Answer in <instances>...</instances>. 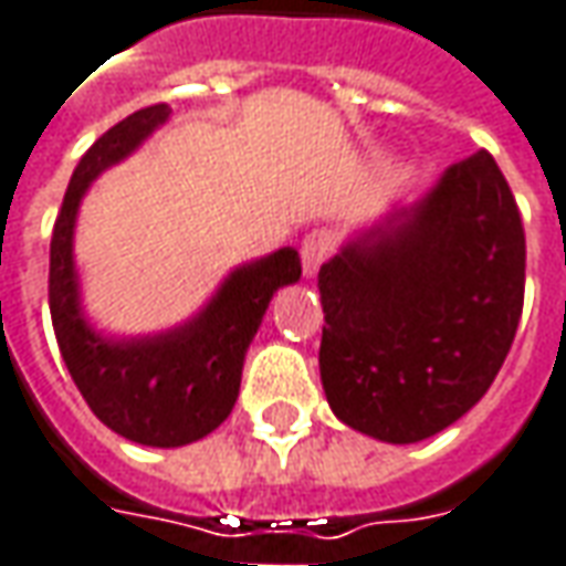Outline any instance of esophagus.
<instances>
[{"instance_id": "obj_1", "label": "esophagus", "mask_w": 566, "mask_h": 566, "mask_svg": "<svg viewBox=\"0 0 566 566\" xmlns=\"http://www.w3.org/2000/svg\"><path fill=\"white\" fill-rule=\"evenodd\" d=\"M332 247H335V238H332L328 231H313V234H306V238H303L301 263H303V275H306V279H313V275L319 272V265L328 260Z\"/></svg>"}]
</instances>
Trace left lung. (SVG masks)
<instances>
[{"label":"left lung","mask_w":566,"mask_h":566,"mask_svg":"<svg viewBox=\"0 0 566 566\" xmlns=\"http://www.w3.org/2000/svg\"><path fill=\"white\" fill-rule=\"evenodd\" d=\"M523 282L514 193L482 149L319 269V373L335 417L388 444L458 422L514 344Z\"/></svg>","instance_id":"8db88e82"}]
</instances>
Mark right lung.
Segmentation results:
<instances>
[{"mask_svg": "<svg viewBox=\"0 0 566 566\" xmlns=\"http://www.w3.org/2000/svg\"><path fill=\"white\" fill-rule=\"evenodd\" d=\"M166 103L147 106L84 153L62 200L50 244V313L55 342L90 410L122 439L147 448H181L219 429L241 391L247 347L269 301L301 279V256L282 247L224 275L203 310L153 335H106L84 313L74 263L77 209L106 168L125 163L153 130L166 125Z\"/></svg>", "mask_w": 566, "mask_h": 566, "instance_id": "right-lung-1", "label": "right lung"}]
</instances>
